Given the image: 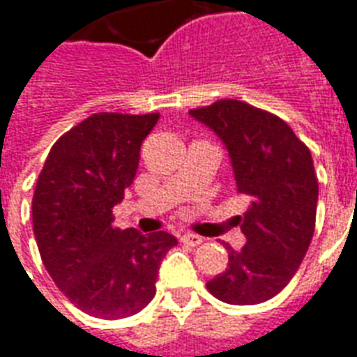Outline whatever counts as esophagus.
<instances>
[{"mask_svg":"<svg viewBox=\"0 0 357 357\" xmlns=\"http://www.w3.org/2000/svg\"><path fill=\"white\" fill-rule=\"evenodd\" d=\"M179 240H181V244L192 245V248H195V245L202 244V236H199V234H191V232H185V234H183V236H181Z\"/></svg>","mask_w":357,"mask_h":357,"instance_id":"esophagus-1","label":"esophagus"}]
</instances>
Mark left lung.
Listing matches in <instances>:
<instances>
[{"instance_id": "8db88e82", "label": "left lung", "mask_w": 357, "mask_h": 357, "mask_svg": "<svg viewBox=\"0 0 357 357\" xmlns=\"http://www.w3.org/2000/svg\"><path fill=\"white\" fill-rule=\"evenodd\" d=\"M225 144L236 189L250 199L242 232L245 245L229 250L225 273L206 287L229 305H259L289 284L312 240L318 178L310 149L273 113L240 100H218L191 109Z\"/></svg>"}]
</instances>
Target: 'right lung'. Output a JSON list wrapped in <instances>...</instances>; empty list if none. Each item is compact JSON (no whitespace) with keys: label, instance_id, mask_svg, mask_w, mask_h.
Here are the masks:
<instances>
[{"label":"right lung","instance_id":"right-lung-1","mask_svg":"<svg viewBox=\"0 0 357 357\" xmlns=\"http://www.w3.org/2000/svg\"><path fill=\"white\" fill-rule=\"evenodd\" d=\"M158 113H94L52 145L31 200L39 253L60 291L94 318H128L155 297L158 266L178 240L113 225L139 147Z\"/></svg>","mask_w":357,"mask_h":357}]
</instances>
